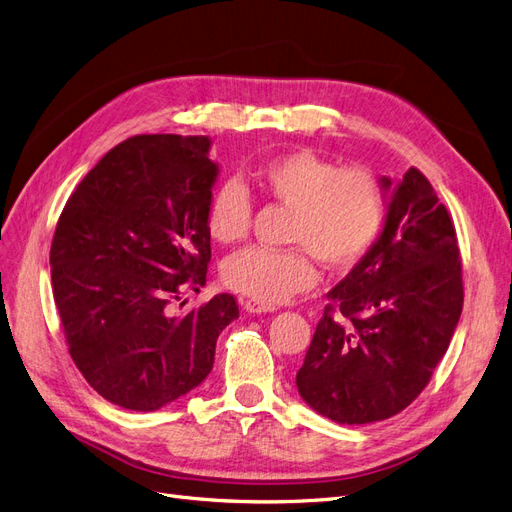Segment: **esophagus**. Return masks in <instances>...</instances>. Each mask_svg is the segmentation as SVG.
Masks as SVG:
<instances>
[{"mask_svg":"<svg viewBox=\"0 0 512 512\" xmlns=\"http://www.w3.org/2000/svg\"><path fill=\"white\" fill-rule=\"evenodd\" d=\"M244 309H247L249 314H272V311H274V307L261 305L257 301H244Z\"/></svg>","mask_w":512,"mask_h":512,"instance_id":"1","label":"esophagus"}]
</instances>
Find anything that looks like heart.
I'll return each instance as SVG.
<instances>
[{"mask_svg": "<svg viewBox=\"0 0 512 512\" xmlns=\"http://www.w3.org/2000/svg\"><path fill=\"white\" fill-rule=\"evenodd\" d=\"M257 188L293 209L291 244L301 249L261 247L232 255L221 270L234 293L261 305H280L316 284L318 272L307 251L328 270H349L379 238L385 205L379 184L366 169H341L309 150H293L255 171ZM251 198L238 182L211 196L207 232L217 244H236L249 232Z\"/></svg>", "mask_w": 512, "mask_h": 512, "instance_id": "b5f03b06", "label": "heart"}]
</instances>
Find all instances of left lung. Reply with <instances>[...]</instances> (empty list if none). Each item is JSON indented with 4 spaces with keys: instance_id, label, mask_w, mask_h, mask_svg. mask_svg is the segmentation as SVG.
<instances>
[{
    "instance_id": "1",
    "label": "left lung",
    "mask_w": 512,
    "mask_h": 512,
    "mask_svg": "<svg viewBox=\"0 0 512 512\" xmlns=\"http://www.w3.org/2000/svg\"><path fill=\"white\" fill-rule=\"evenodd\" d=\"M379 184L383 230L326 295L297 372L303 402L339 425L385 420L414 402L448 351L464 299L456 230L427 177L410 167L397 184Z\"/></svg>"
}]
</instances>
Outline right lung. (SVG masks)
Instances as JSON below:
<instances>
[{
  "label": "right lung",
  "mask_w": 512,
  "mask_h": 512,
  "mask_svg": "<svg viewBox=\"0 0 512 512\" xmlns=\"http://www.w3.org/2000/svg\"><path fill=\"white\" fill-rule=\"evenodd\" d=\"M209 136H136L108 150L58 219L50 265L69 353L110 404L154 412L201 385L236 299L201 293L211 261L207 209L219 165ZM184 305V303H182Z\"/></svg>",
  "instance_id": "right-lung-1"
}]
</instances>
